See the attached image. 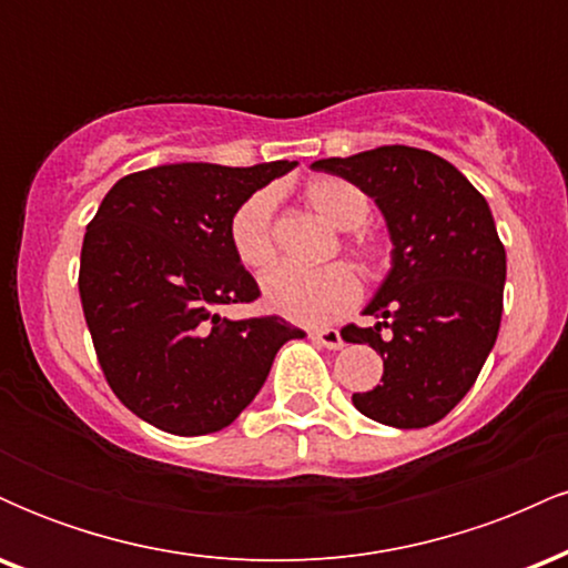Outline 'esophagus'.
<instances>
[{
  "mask_svg": "<svg viewBox=\"0 0 568 568\" xmlns=\"http://www.w3.org/2000/svg\"><path fill=\"white\" fill-rule=\"evenodd\" d=\"M312 342H317L325 349H342L344 338L336 328H325V331H312Z\"/></svg>",
  "mask_w": 568,
  "mask_h": 568,
  "instance_id": "1",
  "label": "esophagus"
}]
</instances>
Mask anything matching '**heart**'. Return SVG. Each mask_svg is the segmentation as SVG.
I'll return each instance as SVG.
<instances>
[{"instance_id": "obj_1", "label": "heart", "mask_w": 568, "mask_h": 568, "mask_svg": "<svg viewBox=\"0 0 568 568\" xmlns=\"http://www.w3.org/2000/svg\"><path fill=\"white\" fill-rule=\"evenodd\" d=\"M304 200L325 224L336 232H355L368 221L371 202L363 189L338 175H321L304 189ZM272 211L275 194L256 192L234 211L230 224V240L237 258L247 270H266L275 258V230H272ZM347 251L361 262L374 256V243L366 234L347 237ZM264 304L275 315L288 317L302 325H323L344 315L361 296V285L352 270L342 264L323 266V270H298V266H277L262 283Z\"/></svg>"}]
</instances>
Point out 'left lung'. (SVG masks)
<instances>
[{
	"instance_id": "left-lung-1",
	"label": "left lung",
	"mask_w": 568,
	"mask_h": 568,
	"mask_svg": "<svg viewBox=\"0 0 568 568\" xmlns=\"http://www.w3.org/2000/svg\"><path fill=\"white\" fill-rule=\"evenodd\" d=\"M368 194L387 224L389 272L347 342L371 344L382 382L352 403L397 429L429 427L462 400L494 349L507 277L505 245L484 194L452 162L414 146H379L312 162Z\"/></svg>"
}]
</instances>
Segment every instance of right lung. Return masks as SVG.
I'll return each instance as SVG.
<instances>
[{
  "mask_svg": "<svg viewBox=\"0 0 568 568\" xmlns=\"http://www.w3.org/2000/svg\"><path fill=\"white\" fill-rule=\"evenodd\" d=\"M293 168H149L116 181L90 221L84 321L109 387L149 425L184 438L230 427L264 387L277 349L306 336L277 315L216 312L262 293L232 247L234 211Z\"/></svg>",
  "mask_w": 568,
  "mask_h": 568,
  "instance_id": "obj_1",
  "label": "right lung"
}]
</instances>
